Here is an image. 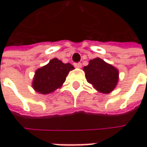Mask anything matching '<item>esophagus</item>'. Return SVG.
Returning <instances> with one entry per match:
<instances>
[{"label":"esophagus","mask_w":147,"mask_h":147,"mask_svg":"<svg viewBox=\"0 0 147 147\" xmlns=\"http://www.w3.org/2000/svg\"><path fill=\"white\" fill-rule=\"evenodd\" d=\"M74 66L76 67V68H81L82 67V64L79 62V63H74Z\"/></svg>","instance_id":"34e87169"}]
</instances>
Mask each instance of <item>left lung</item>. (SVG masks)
Wrapping results in <instances>:
<instances>
[{
    "label": "left lung",
    "instance_id": "left-lung-1",
    "mask_svg": "<svg viewBox=\"0 0 147 147\" xmlns=\"http://www.w3.org/2000/svg\"><path fill=\"white\" fill-rule=\"evenodd\" d=\"M83 70L87 81L100 92L110 93L118 83L119 70L100 58L91 59Z\"/></svg>",
    "mask_w": 147,
    "mask_h": 147
}]
</instances>
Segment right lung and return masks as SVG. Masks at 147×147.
Instances as JSON below:
<instances>
[{"mask_svg": "<svg viewBox=\"0 0 147 147\" xmlns=\"http://www.w3.org/2000/svg\"><path fill=\"white\" fill-rule=\"evenodd\" d=\"M74 69L69 63L64 64L57 58L51 59L47 65L36 70L32 88L43 95L53 92L62 86L69 71Z\"/></svg>", "mask_w": 147, "mask_h": 147, "instance_id": "obj_1", "label": "right lung"}]
</instances>
